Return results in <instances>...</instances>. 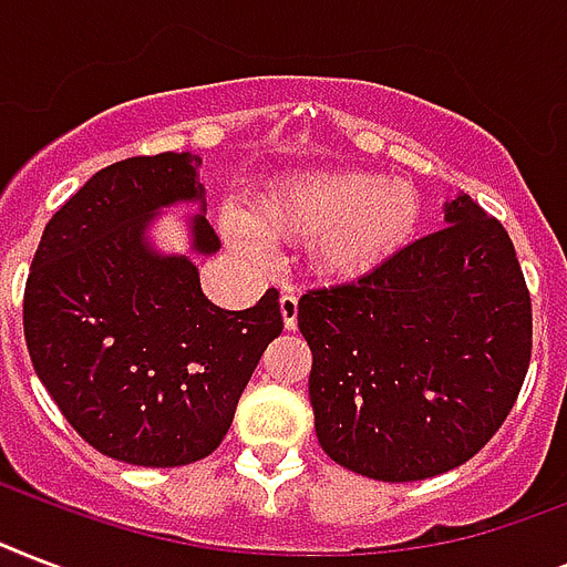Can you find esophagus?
<instances>
[{
	"instance_id": "obj_1",
	"label": "esophagus",
	"mask_w": 567,
	"mask_h": 567,
	"mask_svg": "<svg viewBox=\"0 0 567 567\" xmlns=\"http://www.w3.org/2000/svg\"><path fill=\"white\" fill-rule=\"evenodd\" d=\"M279 312H282L285 330H297V315H300V300L293 293H282L279 297Z\"/></svg>"
}]
</instances>
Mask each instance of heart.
<instances>
[{
    "label": "heart",
    "instance_id": "heart-1",
    "mask_svg": "<svg viewBox=\"0 0 567 567\" xmlns=\"http://www.w3.org/2000/svg\"><path fill=\"white\" fill-rule=\"evenodd\" d=\"M425 202L410 178L365 168H321L288 181L252 205L249 219L223 214L237 252L265 258L267 240H312V265L327 279H357L401 252L422 226Z\"/></svg>",
    "mask_w": 567,
    "mask_h": 567
}]
</instances>
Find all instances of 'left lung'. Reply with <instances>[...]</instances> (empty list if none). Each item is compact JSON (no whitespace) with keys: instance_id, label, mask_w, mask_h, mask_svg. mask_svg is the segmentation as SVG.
Returning <instances> with one entry per match:
<instances>
[{"instance_id":"8db88e82","label":"left lung","mask_w":567,"mask_h":567,"mask_svg":"<svg viewBox=\"0 0 567 567\" xmlns=\"http://www.w3.org/2000/svg\"><path fill=\"white\" fill-rule=\"evenodd\" d=\"M443 219L357 282L300 297L318 443L336 464L392 485L449 473L485 446L533 353L508 231L466 193Z\"/></svg>"}]
</instances>
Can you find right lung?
<instances>
[{
	"instance_id": "1",
	"label": "right lung",
	"mask_w": 567,
	"mask_h": 567,
	"mask_svg": "<svg viewBox=\"0 0 567 567\" xmlns=\"http://www.w3.org/2000/svg\"><path fill=\"white\" fill-rule=\"evenodd\" d=\"M202 157L166 151L101 168L47 223L25 282L23 327L38 378L97 452L136 466H184L214 452L267 344L282 332L279 291L219 309L193 255H214ZM185 215L188 249L150 228Z\"/></svg>"
}]
</instances>
